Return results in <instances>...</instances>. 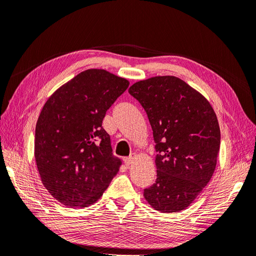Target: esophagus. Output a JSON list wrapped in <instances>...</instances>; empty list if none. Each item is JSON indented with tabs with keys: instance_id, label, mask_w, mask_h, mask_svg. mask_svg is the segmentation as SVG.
Listing matches in <instances>:
<instances>
[{
	"instance_id": "34e87169",
	"label": "esophagus",
	"mask_w": 256,
	"mask_h": 256,
	"mask_svg": "<svg viewBox=\"0 0 256 256\" xmlns=\"http://www.w3.org/2000/svg\"><path fill=\"white\" fill-rule=\"evenodd\" d=\"M136 153H132V154H131L130 156L125 158H124V162H125L126 165H127V166H130L131 164H132V162H134V160L136 158Z\"/></svg>"
}]
</instances>
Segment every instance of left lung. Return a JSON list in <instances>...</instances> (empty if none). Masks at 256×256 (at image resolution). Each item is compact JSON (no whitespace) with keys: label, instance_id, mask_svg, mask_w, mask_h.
<instances>
[{"label":"left lung","instance_id":"1","mask_svg":"<svg viewBox=\"0 0 256 256\" xmlns=\"http://www.w3.org/2000/svg\"><path fill=\"white\" fill-rule=\"evenodd\" d=\"M128 91L145 109L156 142V180L144 196L158 211L180 212L216 170L220 145L216 112L205 96L176 76L140 80Z\"/></svg>","mask_w":256,"mask_h":256}]
</instances>
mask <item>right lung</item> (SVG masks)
<instances>
[{"mask_svg": "<svg viewBox=\"0 0 256 256\" xmlns=\"http://www.w3.org/2000/svg\"><path fill=\"white\" fill-rule=\"evenodd\" d=\"M129 86L104 69H88L60 86L45 103L36 126L34 158L44 187L67 207L96 202L118 172L106 111Z\"/></svg>", "mask_w": 256, "mask_h": 256, "instance_id": "1", "label": "right lung"}]
</instances>
